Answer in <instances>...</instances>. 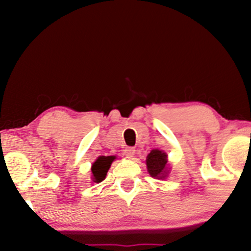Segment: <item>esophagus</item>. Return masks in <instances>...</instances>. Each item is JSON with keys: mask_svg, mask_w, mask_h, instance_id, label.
<instances>
[{"mask_svg": "<svg viewBox=\"0 0 251 251\" xmlns=\"http://www.w3.org/2000/svg\"><path fill=\"white\" fill-rule=\"evenodd\" d=\"M135 152L136 150L133 149V147H126L125 150V155L128 157V159H132L133 155H135Z\"/></svg>", "mask_w": 251, "mask_h": 251, "instance_id": "34e87169", "label": "esophagus"}]
</instances>
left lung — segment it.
Masks as SVG:
<instances>
[{
	"label": "left lung",
	"mask_w": 251,
	"mask_h": 251,
	"mask_svg": "<svg viewBox=\"0 0 251 251\" xmlns=\"http://www.w3.org/2000/svg\"><path fill=\"white\" fill-rule=\"evenodd\" d=\"M163 151L152 150L146 157V166L149 174L157 179H164L168 176V159Z\"/></svg>",
	"instance_id": "left-lung-1"
}]
</instances>
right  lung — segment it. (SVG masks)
Here are the masks:
<instances>
[{
	"instance_id": "add662e5",
	"label": "right lung",
	"mask_w": 251,
	"mask_h": 251,
	"mask_svg": "<svg viewBox=\"0 0 251 251\" xmlns=\"http://www.w3.org/2000/svg\"><path fill=\"white\" fill-rule=\"evenodd\" d=\"M115 156H99L97 160L95 161L91 167L92 173V180L95 183H100L105 179L106 175L113 161H114Z\"/></svg>"
}]
</instances>
